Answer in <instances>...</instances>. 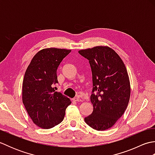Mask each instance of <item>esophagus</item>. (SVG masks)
<instances>
[{
    "label": "esophagus",
    "mask_w": 155,
    "mask_h": 155,
    "mask_svg": "<svg viewBox=\"0 0 155 155\" xmlns=\"http://www.w3.org/2000/svg\"><path fill=\"white\" fill-rule=\"evenodd\" d=\"M72 101H78V102L82 101L81 98H80L79 97H76L73 98H72Z\"/></svg>",
    "instance_id": "obj_1"
}]
</instances>
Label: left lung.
Masks as SVG:
<instances>
[{
  "label": "left lung",
  "mask_w": 155,
  "mask_h": 155,
  "mask_svg": "<svg viewBox=\"0 0 155 155\" xmlns=\"http://www.w3.org/2000/svg\"><path fill=\"white\" fill-rule=\"evenodd\" d=\"M78 53L89 61L93 75L91 101L93 111L84 121L95 130L108 129L124 114L129 101L130 86L127 68L109 47H95Z\"/></svg>",
  "instance_id": "left-lung-1"
}]
</instances>
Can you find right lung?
<instances>
[{"label":"right lung","instance_id":"right-lung-1","mask_svg":"<svg viewBox=\"0 0 155 155\" xmlns=\"http://www.w3.org/2000/svg\"><path fill=\"white\" fill-rule=\"evenodd\" d=\"M71 50L42 49L32 58L25 72L22 83V103L33 123L48 129L64 119L65 110L71 101L56 92L57 71Z\"/></svg>","mask_w":155,"mask_h":155}]
</instances>
